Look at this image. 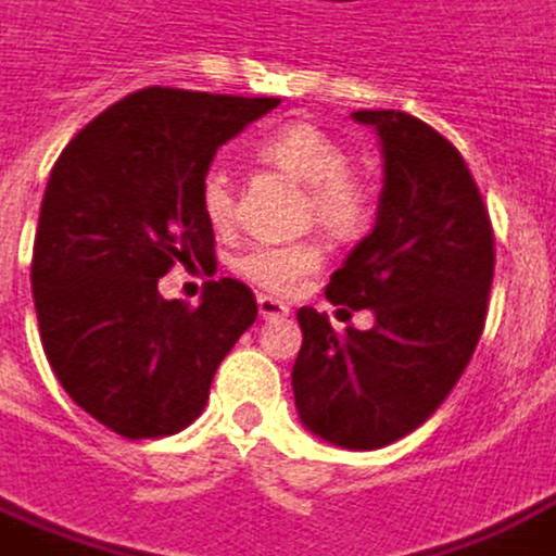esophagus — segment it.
I'll list each match as a JSON object with an SVG mask.
<instances>
[{
	"instance_id": "1",
	"label": "esophagus",
	"mask_w": 556,
	"mask_h": 556,
	"mask_svg": "<svg viewBox=\"0 0 556 556\" xmlns=\"http://www.w3.org/2000/svg\"><path fill=\"white\" fill-rule=\"evenodd\" d=\"M256 305H260V318H263V321H278V318H287V315H290V305L281 303V300H275V296H266V293L256 296Z\"/></svg>"
}]
</instances>
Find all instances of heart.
Returning a JSON list of instances; mask_svg holds the SVG:
<instances>
[{
    "label": "heart",
    "mask_w": 556,
    "mask_h": 556,
    "mask_svg": "<svg viewBox=\"0 0 556 556\" xmlns=\"http://www.w3.org/2000/svg\"><path fill=\"white\" fill-rule=\"evenodd\" d=\"M256 159L278 167L281 174L305 186V219H315L324 232L337 241H355L370 229L376 199L370 182L349 170V152L337 137L312 122H287L266 130L256 140ZM204 219L223 232L235 219L232 177L226 167H207L199 186ZM324 253L315 241H287V244H253L238 256L235 271L263 287L266 293L290 296L305 285L312 271L321 269Z\"/></svg>",
    "instance_id": "heart-1"
}]
</instances>
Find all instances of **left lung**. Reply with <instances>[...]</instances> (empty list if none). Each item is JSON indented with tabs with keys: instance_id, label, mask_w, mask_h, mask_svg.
<instances>
[{
	"instance_id": "1",
	"label": "left lung",
	"mask_w": 556,
	"mask_h": 556,
	"mask_svg": "<svg viewBox=\"0 0 556 556\" xmlns=\"http://www.w3.org/2000/svg\"><path fill=\"white\" fill-rule=\"evenodd\" d=\"M382 140L374 232L330 275L327 300L374 308L342 337L303 305L293 397L303 426L345 450H379L426 422L478 349L495 238L471 170L443 134L401 110H357Z\"/></svg>"
}]
</instances>
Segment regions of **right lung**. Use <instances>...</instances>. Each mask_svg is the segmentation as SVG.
<instances>
[{
    "label": "right lung",
    "instance_id": "right-lung-1",
    "mask_svg": "<svg viewBox=\"0 0 556 556\" xmlns=\"http://www.w3.org/2000/svg\"><path fill=\"white\" fill-rule=\"evenodd\" d=\"M278 97L143 88L66 143L45 189L33 300L66 394L128 441L195 422L219 361L256 321L251 287L219 278L199 305L165 300L174 263H211L199 186L217 149Z\"/></svg>",
    "mask_w": 556,
    "mask_h": 556
}]
</instances>
